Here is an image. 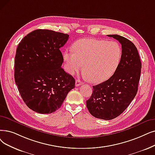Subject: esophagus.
<instances>
[{
	"label": "esophagus",
	"instance_id": "1",
	"mask_svg": "<svg viewBox=\"0 0 155 155\" xmlns=\"http://www.w3.org/2000/svg\"><path fill=\"white\" fill-rule=\"evenodd\" d=\"M83 83L80 81V80H79V79H77V80H76V81H75V85L77 86V87H78V86H80V85H82Z\"/></svg>",
	"mask_w": 155,
	"mask_h": 155
}]
</instances>
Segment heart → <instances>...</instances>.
I'll use <instances>...</instances> for the list:
<instances>
[{
  "label": "heart",
  "mask_w": 155,
  "mask_h": 155,
  "mask_svg": "<svg viewBox=\"0 0 155 155\" xmlns=\"http://www.w3.org/2000/svg\"><path fill=\"white\" fill-rule=\"evenodd\" d=\"M73 51H66L63 60L66 71L74 75L83 69L92 82L99 83L116 71L122 57V48L115 41L84 38L73 45Z\"/></svg>",
  "instance_id": "1"
}]
</instances>
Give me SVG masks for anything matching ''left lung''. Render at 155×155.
I'll list each match as a JSON object with an SVG mask.
<instances>
[{"label":"left lung","mask_w":155,"mask_h":155,"mask_svg":"<svg viewBox=\"0 0 155 155\" xmlns=\"http://www.w3.org/2000/svg\"><path fill=\"white\" fill-rule=\"evenodd\" d=\"M122 45V57L113 75L106 81L93 86L86 101L91 115L109 120L122 114L135 97L139 82L141 62L136 47L130 40L118 35H107Z\"/></svg>","instance_id":"obj_1"}]
</instances>
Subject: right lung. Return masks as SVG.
<instances>
[{"instance_id":"add662e5","label":"right lung","mask_w":155,"mask_h":155,"mask_svg":"<svg viewBox=\"0 0 155 155\" xmlns=\"http://www.w3.org/2000/svg\"><path fill=\"white\" fill-rule=\"evenodd\" d=\"M69 35L38 29L25 36L16 49L15 79L23 101L37 113L54 112L62 105L75 80L61 68L60 48Z\"/></svg>"}]
</instances>
